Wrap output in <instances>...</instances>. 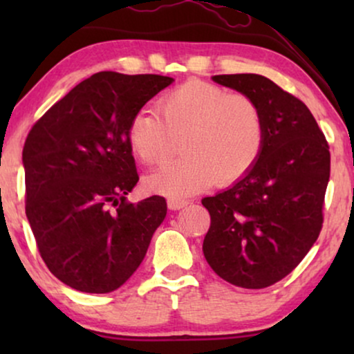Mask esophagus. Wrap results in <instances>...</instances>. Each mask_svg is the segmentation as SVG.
Masks as SVG:
<instances>
[{"instance_id": "esophagus-1", "label": "esophagus", "mask_w": 354, "mask_h": 354, "mask_svg": "<svg viewBox=\"0 0 354 354\" xmlns=\"http://www.w3.org/2000/svg\"><path fill=\"white\" fill-rule=\"evenodd\" d=\"M187 205H190V201L182 200V198H169V200H167L169 209H172V211L182 209V207H185Z\"/></svg>"}]
</instances>
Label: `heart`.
<instances>
[{
	"label": "heart",
	"instance_id": "1",
	"mask_svg": "<svg viewBox=\"0 0 354 354\" xmlns=\"http://www.w3.org/2000/svg\"><path fill=\"white\" fill-rule=\"evenodd\" d=\"M180 138L185 156L148 176L149 192L180 198L216 180L219 185L240 180L263 151V113L250 96L190 80L161 96L158 113L140 109L129 122V147L145 164L167 161Z\"/></svg>",
	"mask_w": 354,
	"mask_h": 354
}]
</instances>
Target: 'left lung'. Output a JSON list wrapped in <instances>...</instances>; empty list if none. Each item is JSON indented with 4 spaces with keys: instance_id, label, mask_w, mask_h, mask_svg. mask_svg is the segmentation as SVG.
<instances>
[{
    "instance_id": "left-lung-1",
    "label": "left lung",
    "mask_w": 354,
    "mask_h": 354,
    "mask_svg": "<svg viewBox=\"0 0 354 354\" xmlns=\"http://www.w3.org/2000/svg\"><path fill=\"white\" fill-rule=\"evenodd\" d=\"M258 103L264 147L253 169L225 192L203 198L211 225L207 264L241 288H266L288 275L322 229L330 153L308 106L258 74L214 75Z\"/></svg>"
}]
</instances>
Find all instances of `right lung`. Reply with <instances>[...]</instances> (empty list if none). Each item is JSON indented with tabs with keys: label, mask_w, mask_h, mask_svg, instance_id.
<instances>
[{
	"label": "right lung",
	"mask_w": 354,
	"mask_h": 354,
	"mask_svg": "<svg viewBox=\"0 0 354 354\" xmlns=\"http://www.w3.org/2000/svg\"><path fill=\"white\" fill-rule=\"evenodd\" d=\"M171 77L98 72L53 104L27 135L26 214L51 274L85 293L130 279L167 212L162 196L129 203L138 182L130 119Z\"/></svg>",
	"instance_id": "obj_1"
}]
</instances>
